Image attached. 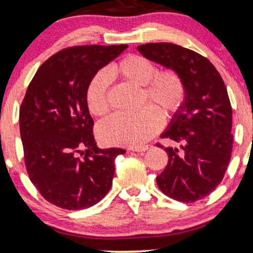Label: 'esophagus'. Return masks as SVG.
I'll use <instances>...</instances> for the list:
<instances>
[{
    "label": "esophagus",
    "mask_w": 253,
    "mask_h": 253,
    "mask_svg": "<svg viewBox=\"0 0 253 253\" xmlns=\"http://www.w3.org/2000/svg\"><path fill=\"white\" fill-rule=\"evenodd\" d=\"M148 149H150V145H143V146H132L130 148L131 151H136V152H142V151H146Z\"/></svg>",
    "instance_id": "1"
}]
</instances>
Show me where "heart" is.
<instances>
[{
    "instance_id": "heart-1",
    "label": "heart",
    "mask_w": 253,
    "mask_h": 253,
    "mask_svg": "<svg viewBox=\"0 0 253 253\" xmlns=\"http://www.w3.org/2000/svg\"><path fill=\"white\" fill-rule=\"evenodd\" d=\"M108 78L142 88V102L157 108L164 117L178 110L185 96L184 84L176 73L168 70L157 74V67L148 58L129 55L111 64L105 74L95 75L89 82L85 101L93 116H103L109 110ZM155 109L145 107L135 115H112L99 124V138L112 145L141 146L161 126L160 113Z\"/></svg>"
}]
</instances>
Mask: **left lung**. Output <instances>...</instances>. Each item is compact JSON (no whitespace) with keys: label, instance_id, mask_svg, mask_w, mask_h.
I'll return each mask as SVG.
<instances>
[{"label":"left lung","instance_id":"1","mask_svg":"<svg viewBox=\"0 0 253 253\" xmlns=\"http://www.w3.org/2000/svg\"><path fill=\"white\" fill-rule=\"evenodd\" d=\"M137 50L176 73L185 89L182 105L162 133L179 148H164L169 161L156 178L158 188L178 202L204 198L222 182L231 158L232 109L225 84L208 58L180 45L148 43Z\"/></svg>","mask_w":253,"mask_h":253}]
</instances>
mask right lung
<instances>
[{"label":"right lung","instance_id":"1","mask_svg":"<svg viewBox=\"0 0 253 253\" xmlns=\"http://www.w3.org/2000/svg\"><path fill=\"white\" fill-rule=\"evenodd\" d=\"M126 48L64 49L41 65L28 86L20 109L24 161L31 183L56 207L90 208L111 188L115 160L126 150L96 144L85 92L98 70Z\"/></svg>","mask_w":253,"mask_h":253}]
</instances>
